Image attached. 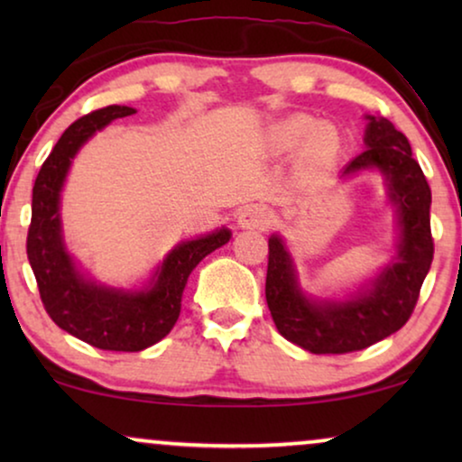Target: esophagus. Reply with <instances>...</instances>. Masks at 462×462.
Instances as JSON below:
<instances>
[{
    "label": "esophagus",
    "mask_w": 462,
    "mask_h": 462,
    "mask_svg": "<svg viewBox=\"0 0 462 462\" xmlns=\"http://www.w3.org/2000/svg\"><path fill=\"white\" fill-rule=\"evenodd\" d=\"M239 226L244 229H267V226L273 223V214H271L269 208L261 204H250L245 206L237 217Z\"/></svg>",
    "instance_id": "esophagus-1"
}]
</instances>
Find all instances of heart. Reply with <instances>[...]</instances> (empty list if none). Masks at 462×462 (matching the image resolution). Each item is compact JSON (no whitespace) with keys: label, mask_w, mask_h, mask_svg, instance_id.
Wrapping results in <instances>:
<instances>
[{"label":"heart","mask_w":462,"mask_h":462,"mask_svg":"<svg viewBox=\"0 0 462 462\" xmlns=\"http://www.w3.org/2000/svg\"><path fill=\"white\" fill-rule=\"evenodd\" d=\"M269 144L277 153H286L300 144V157L307 163L330 162L338 153V134L328 125H315L309 117H290L269 132Z\"/></svg>","instance_id":"obj_1"}]
</instances>
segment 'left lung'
Segmentation results:
<instances>
[{
	"instance_id": "8db88e82",
	"label": "left lung",
	"mask_w": 462,
	"mask_h": 462,
	"mask_svg": "<svg viewBox=\"0 0 462 462\" xmlns=\"http://www.w3.org/2000/svg\"><path fill=\"white\" fill-rule=\"evenodd\" d=\"M364 144L343 176L376 170L395 208V258L345 299H315L300 288L294 258L282 236L269 237L267 305L277 332L309 353H351L391 337L410 319L431 269V189L408 138L389 119L365 116Z\"/></svg>"
}]
</instances>
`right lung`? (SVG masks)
Wrapping results in <instances>:
<instances>
[{
	"mask_svg": "<svg viewBox=\"0 0 462 462\" xmlns=\"http://www.w3.org/2000/svg\"><path fill=\"white\" fill-rule=\"evenodd\" d=\"M132 113H136L132 106L111 105L69 125L37 174L31 204L27 256L43 307L56 326L103 351H143L160 343L179 319L191 271L231 239V231L220 226L176 244L138 290L105 286L78 267L65 245L60 220L69 168L98 130Z\"/></svg>",
	"mask_w": 462,
	"mask_h": 462,
	"instance_id": "add662e5",
	"label": "right lung"
}]
</instances>
